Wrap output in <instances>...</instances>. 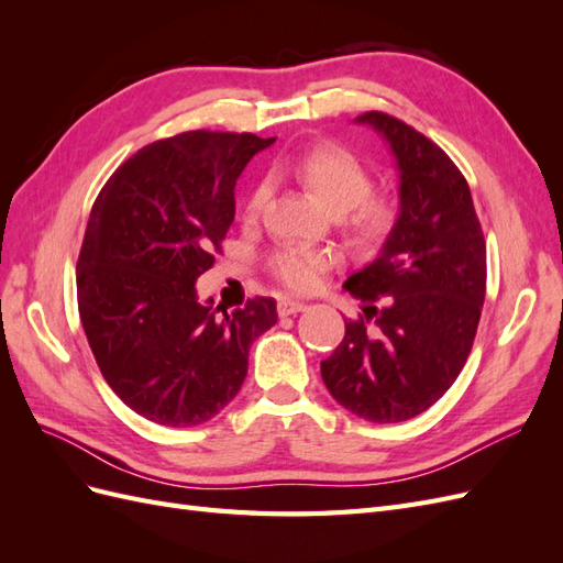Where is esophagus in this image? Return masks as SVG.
Returning a JSON list of instances; mask_svg holds the SVG:
<instances>
[{"label":"esophagus","instance_id":"34e87169","mask_svg":"<svg viewBox=\"0 0 563 563\" xmlns=\"http://www.w3.org/2000/svg\"><path fill=\"white\" fill-rule=\"evenodd\" d=\"M308 305L300 302V300H294V298H282L277 302V312L279 317H288V314H296V312H302Z\"/></svg>","mask_w":563,"mask_h":563}]
</instances>
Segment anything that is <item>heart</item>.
<instances>
[{"label":"heart","instance_id":"1","mask_svg":"<svg viewBox=\"0 0 563 563\" xmlns=\"http://www.w3.org/2000/svg\"><path fill=\"white\" fill-rule=\"evenodd\" d=\"M296 174L327 207L343 218L345 230L362 246H378L395 230L399 209L389 195L371 192L373 178L368 166L352 150L321 141L302 150L288 162ZM275 190L272 178L255 180L244 201V220L255 223ZM338 263L335 253L298 242H282L265 255V267L288 291L308 294L321 284L323 275Z\"/></svg>","mask_w":563,"mask_h":563}]
</instances>
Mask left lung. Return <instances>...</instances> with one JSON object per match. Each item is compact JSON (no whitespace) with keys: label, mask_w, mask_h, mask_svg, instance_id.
<instances>
[{"label":"left lung","mask_w":563,"mask_h":563,"mask_svg":"<svg viewBox=\"0 0 563 563\" xmlns=\"http://www.w3.org/2000/svg\"><path fill=\"white\" fill-rule=\"evenodd\" d=\"M399 166L401 213L380 255L345 288L364 302L321 378L333 399L371 422L416 418L455 383L486 298V240L470 185L413 126L371 110Z\"/></svg>","instance_id":"1"}]
</instances>
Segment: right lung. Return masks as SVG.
I'll return each mask as SVG.
<instances>
[{
  "instance_id": "1",
  "label": "right lung",
  "mask_w": 563,
  "mask_h": 563,
  "mask_svg": "<svg viewBox=\"0 0 563 563\" xmlns=\"http://www.w3.org/2000/svg\"><path fill=\"white\" fill-rule=\"evenodd\" d=\"M272 143L185 131L141 147L93 201L77 261L79 319L106 383L147 420L192 428L223 411L251 343L277 323L275 298L218 314L195 288L223 253L236 178Z\"/></svg>"
}]
</instances>
